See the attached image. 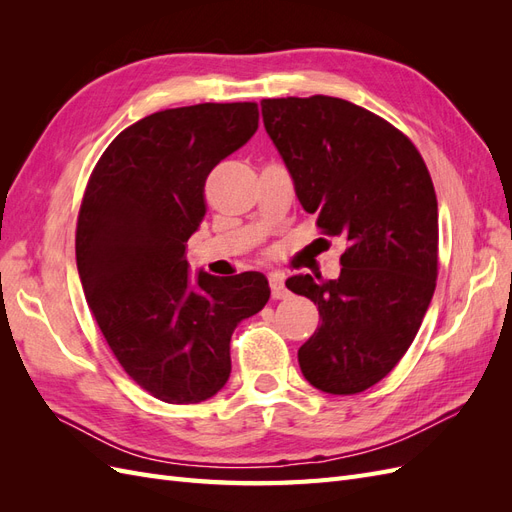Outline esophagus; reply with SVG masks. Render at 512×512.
<instances>
[{"label": "esophagus", "instance_id": "obj_1", "mask_svg": "<svg viewBox=\"0 0 512 512\" xmlns=\"http://www.w3.org/2000/svg\"><path fill=\"white\" fill-rule=\"evenodd\" d=\"M269 286H271V297L273 299H286L288 297V288L284 286V277L282 275H271L269 277Z\"/></svg>", "mask_w": 512, "mask_h": 512}]
</instances>
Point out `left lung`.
Wrapping results in <instances>:
<instances>
[{
	"label": "left lung",
	"instance_id": "8db88e82",
	"mask_svg": "<svg viewBox=\"0 0 512 512\" xmlns=\"http://www.w3.org/2000/svg\"><path fill=\"white\" fill-rule=\"evenodd\" d=\"M260 106L301 207L327 235L348 241L337 280L286 282L322 318L299 348L301 371L324 393H361L406 354L436 290L438 200L429 170L389 121L348 100Z\"/></svg>",
	"mask_w": 512,
	"mask_h": 512
}]
</instances>
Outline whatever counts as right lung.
Segmentation results:
<instances>
[{"label": "right lung", "instance_id": "1", "mask_svg": "<svg viewBox=\"0 0 512 512\" xmlns=\"http://www.w3.org/2000/svg\"><path fill=\"white\" fill-rule=\"evenodd\" d=\"M258 130L254 102L153 113L106 147L76 224V267L126 374L166 404H198L230 376V337L271 297L247 271L190 275L185 243L203 222L205 181Z\"/></svg>", "mask_w": 512, "mask_h": 512}]
</instances>
